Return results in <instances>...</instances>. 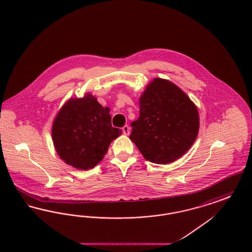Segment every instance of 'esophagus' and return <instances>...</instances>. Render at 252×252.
I'll use <instances>...</instances> for the list:
<instances>
[{
	"label": "esophagus",
	"mask_w": 252,
	"mask_h": 252,
	"mask_svg": "<svg viewBox=\"0 0 252 252\" xmlns=\"http://www.w3.org/2000/svg\"><path fill=\"white\" fill-rule=\"evenodd\" d=\"M122 130H123V133H124L125 135H129V133H130V128H129V126H128L127 125H126V126L122 128Z\"/></svg>",
	"instance_id": "esophagus-1"
}]
</instances>
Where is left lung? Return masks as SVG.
<instances>
[{
	"label": "left lung",
	"mask_w": 252,
	"mask_h": 252,
	"mask_svg": "<svg viewBox=\"0 0 252 252\" xmlns=\"http://www.w3.org/2000/svg\"><path fill=\"white\" fill-rule=\"evenodd\" d=\"M140 117L132 122L130 140L144 158L167 164L184 155L199 128L197 108L179 87L155 78L140 98Z\"/></svg>",
	"instance_id": "8db88e82"
}]
</instances>
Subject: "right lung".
I'll return each mask as SVG.
<instances>
[{
	"label": "right lung",
	"mask_w": 252,
	"mask_h": 252,
	"mask_svg": "<svg viewBox=\"0 0 252 252\" xmlns=\"http://www.w3.org/2000/svg\"><path fill=\"white\" fill-rule=\"evenodd\" d=\"M122 130L111 126L109 108L92 94L70 99L54 121L52 137L60 158L72 167L89 170L106 155Z\"/></svg>",
	"instance_id": "1"
}]
</instances>
